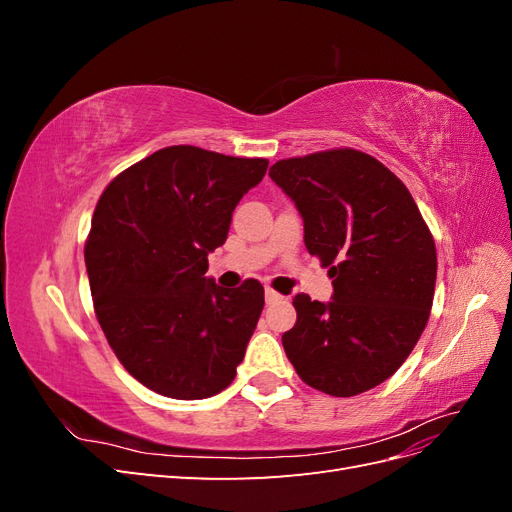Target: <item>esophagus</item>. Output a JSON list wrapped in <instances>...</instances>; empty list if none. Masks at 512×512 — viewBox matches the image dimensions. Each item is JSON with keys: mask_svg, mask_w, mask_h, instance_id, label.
Returning <instances> with one entry per match:
<instances>
[{"mask_svg": "<svg viewBox=\"0 0 512 512\" xmlns=\"http://www.w3.org/2000/svg\"><path fill=\"white\" fill-rule=\"evenodd\" d=\"M265 299H267V303H277V301H282L284 297H282V294L280 292H275L273 288H265Z\"/></svg>", "mask_w": 512, "mask_h": 512, "instance_id": "esophagus-1", "label": "esophagus"}]
</instances>
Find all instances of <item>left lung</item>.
<instances>
[{
	"mask_svg": "<svg viewBox=\"0 0 512 512\" xmlns=\"http://www.w3.org/2000/svg\"><path fill=\"white\" fill-rule=\"evenodd\" d=\"M269 177L297 205L307 252L335 277L333 301L292 299L288 361L333 397L374 389L408 359L429 320L438 258L423 215L389 168L348 147L280 160Z\"/></svg>",
	"mask_w": 512,
	"mask_h": 512,
	"instance_id": "1",
	"label": "left lung"
}]
</instances>
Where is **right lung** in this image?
<instances>
[{
  "label": "right lung",
  "mask_w": 512,
  "mask_h": 512,
  "mask_svg": "<svg viewBox=\"0 0 512 512\" xmlns=\"http://www.w3.org/2000/svg\"><path fill=\"white\" fill-rule=\"evenodd\" d=\"M265 158L173 145L123 170L102 192L85 243L100 327L147 389L205 399L235 380L265 288L224 290L209 277L232 211L267 173Z\"/></svg>",
  "instance_id": "1"
}]
</instances>
